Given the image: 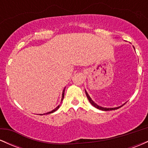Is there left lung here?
Wrapping results in <instances>:
<instances>
[{
	"instance_id": "left-lung-1",
	"label": "left lung",
	"mask_w": 148,
	"mask_h": 148,
	"mask_svg": "<svg viewBox=\"0 0 148 148\" xmlns=\"http://www.w3.org/2000/svg\"><path fill=\"white\" fill-rule=\"evenodd\" d=\"M86 96H87V97H88V100H89L90 103L93 106H95V108H98V109H99V110H102V111H111V110H115V109H118V108H120V107H121V106H120V107H116V108H103V107L98 106L97 104H96L95 103H94V101H93L91 99V98L90 97V96H89V95H88V94L87 92H86Z\"/></svg>"
}]
</instances>
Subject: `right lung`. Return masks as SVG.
<instances>
[{
	"mask_svg": "<svg viewBox=\"0 0 148 148\" xmlns=\"http://www.w3.org/2000/svg\"><path fill=\"white\" fill-rule=\"evenodd\" d=\"M64 90H63V92H62V100H63V99H64ZM60 105H59V106H58L56 108H55V109L54 110H53L52 111H50V112H49V113H45V114H49V113H53V112H55L56 111H57L58 109L59 108V107H60Z\"/></svg>",
	"mask_w": 148,
	"mask_h": 148,
	"instance_id": "right-lung-1",
	"label": "right lung"
}]
</instances>
